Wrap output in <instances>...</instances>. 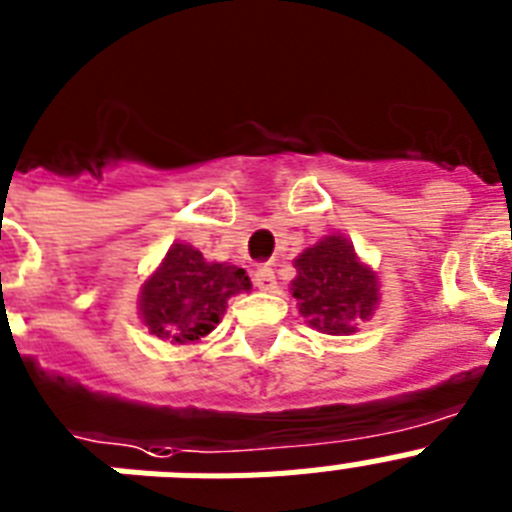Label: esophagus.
<instances>
[{
	"label": "esophagus",
	"instance_id": "obj_1",
	"mask_svg": "<svg viewBox=\"0 0 512 512\" xmlns=\"http://www.w3.org/2000/svg\"><path fill=\"white\" fill-rule=\"evenodd\" d=\"M252 281L260 291H275V270L270 265H257L252 273Z\"/></svg>",
	"mask_w": 512,
	"mask_h": 512
}]
</instances>
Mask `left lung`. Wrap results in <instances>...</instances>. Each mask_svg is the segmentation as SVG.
I'll use <instances>...</instances> for the list:
<instances>
[{
	"label": "left lung",
	"instance_id": "left-lung-1",
	"mask_svg": "<svg viewBox=\"0 0 512 512\" xmlns=\"http://www.w3.org/2000/svg\"><path fill=\"white\" fill-rule=\"evenodd\" d=\"M293 268L299 273L291 283L299 311L327 335H350L376 309V275L358 262L348 239L324 237L301 252Z\"/></svg>",
	"mask_w": 512,
	"mask_h": 512
}]
</instances>
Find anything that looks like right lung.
Returning <instances> with one entry per match:
<instances>
[{
  "instance_id": "1",
  "label": "right lung",
  "mask_w": 512,
  "mask_h": 512,
  "mask_svg": "<svg viewBox=\"0 0 512 512\" xmlns=\"http://www.w3.org/2000/svg\"><path fill=\"white\" fill-rule=\"evenodd\" d=\"M250 288L242 268L206 262L190 244H172L162 268L141 288V317L151 335L195 342L216 330L234 293Z\"/></svg>"
}]
</instances>
